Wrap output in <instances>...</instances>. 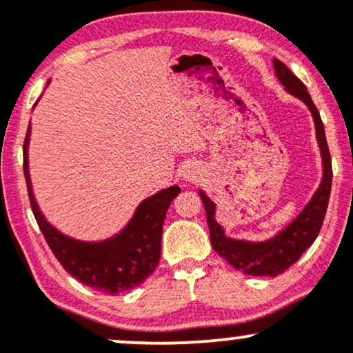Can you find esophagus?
<instances>
[{"label":"esophagus","instance_id":"34e87169","mask_svg":"<svg viewBox=\"0 0 353 353\" xmlns=\"http://www.w3.org/2000/svg\"><path fill=\"white\" fill-rule=\"evenodd\" d=\"M184 179L185 181H196L197 179V176L194 172H185L184 174Z\"/></svg>","mask_w":353,"mask_h":353}]
</instances>
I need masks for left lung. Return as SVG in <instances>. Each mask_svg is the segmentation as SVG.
Wrapping results in <instances>:
<instances>
[{
  "instance_id": "left-lung-1",
  "label": "left lung",
  "mask_w": 353,
  "mask_h": 353,
  "mask_svg": "<svg viewBox=\"0 0 353 353\" xmlns=\"http://www.w3.org/2000/svg\"><path fill=\"white\" fill-rule=\"evenodd\" d=\"M274 68L279 81L285 86L287 91L294 94L295 98L302 99L307 104V108L310 109L312 117H314L323 163V177L317 192L314 194V197L305 205V209L299 214L297 219H294L292 224L287 225L277 236L265 242H247L225 236L224 229L217 224L216 217H214L216 205L202 190H199L202 204H204L205 214H208L210 244H212L214 250L221 257H224L234 269L241 270L247 275H255V277H262V275L275 277V275L285 272L314 244L320 229H322L323 219H325L332 188L330 151L325 139V129H323V123L320 119L317 108H315L305 84L282 61L274 59Z\"/></svg>"
}]
</instances>
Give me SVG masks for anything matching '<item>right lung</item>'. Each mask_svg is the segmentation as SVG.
<instances>
[{
    "instance_id": "obj_1",
    "label": "right lung",
    "mask_w": 353,
    "mask_h": 353,
    "mask_svg": "<svg viewBox=\"0 0 353 353\" xmlns=\"http://www.w3.org/2000/svg\"><path fill=\"white\" fill-rule=\"evenodd\" d=\"M30 128L24 137L23 168L34 219L48 245L68 274L99 292L117 295L141 285L154 272L161 257L164 217L181 188L172 185L143 201L123 232L103 242H81L54 229L36 204L28 171Z\"/></svg>"
}]
</instances>
